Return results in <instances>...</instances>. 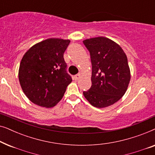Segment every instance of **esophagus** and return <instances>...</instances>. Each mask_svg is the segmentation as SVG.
<instances>
[{
	"label": "esophagus",
	"mask_w": 155,
	"mask_h": 155,
	"mask_svg": "<svg viewBox=\"0 0 155 155\" xmlns=\"http://www.w3.org/2000/svg\"><path fill=\"white\" fill-rule=\"evenodd\" d=\"M80 77H81V75H80V74H77V75H75V76H74V78H75V80H78L80 79Z\"/></svg>",
	"instance_id": "1"
}]
</instances>
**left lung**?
I'll list each match as a JSON object with an SVG mask.
<instances>
[{
    "mask_svg": "<svg viewBox=\"0 0 155 155\" xmlns=\"http://www.w3.org/2000/svg\"><path fill=\"white\" fill-rule=\"evenodd\" d=\"M92 65V86L83 92L93 107L105 108L118 101L126 93L130 80L128 58L124 50L109 38L84 39Z\"/></svg>",
    "mask_w": 155,
    "mask_h": 155,
    "instance_id": "8db88e82",
    "label": "left lung"
}]
</instances>
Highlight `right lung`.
Masks as SVG:
<instances>
[{
    "label": "right lung",
    "mask_w": 155,
    "mask_h": 155,
    "mask_svg": "<svg viewBox=\"0 0 155 155\" xmlns=\"http://www.w3.org/2000/svg\"><path fill=\"white\" fill-rule=\"evenodd\" d=\"M69 39L50 38L31 46L23 56L18 78L25 94L38 106L51 108L63 98L72 78L63 54Z\"/></svg>",
    "instance_id": "right-lung-1"
}]
</instances>
